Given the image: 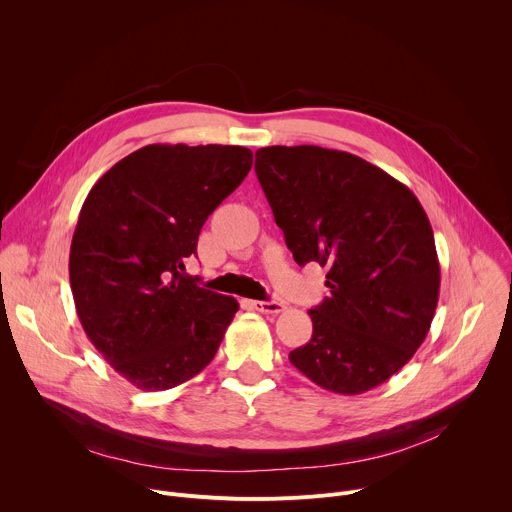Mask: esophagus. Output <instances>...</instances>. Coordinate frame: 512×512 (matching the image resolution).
<instances>
[{
	"instance_id": "1",
	"label": "esophagus",
	"mask_w": 512,
	"mask_h": 512,
	"mask_svg": "<svg viewBox=\"0 0 512 512\" xmlns=\"http://www.w3.org/2000/svg\"><path fill=\"white\" fill-rule=\"evenodd\" d=\"M253 308L257 310V312H263V314H279V312H283V304L281 302H275V300H269V302H253Z\"/></svg>"
}]
</instances>
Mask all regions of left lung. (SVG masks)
Returning a JSON list of instances; mask_svg holds the SVG:
<instances>
[{
  "label": "left lung",
  "instance_id": "8db88e82",
  "mask_svg": "<svg viewBox=\"0 0 512 512\" xmlns=\"http://www.w3.org/2000/svg\"><path fill=\"white\" fill-rule=\"evenodd\" d=\"M255 172L296 263L328 269L330 298L289 362L332 393L379 387L421 346L440 296L423 206L381 168L318 145L261 148Z\"/></svg>",
  "mask_w": 512,
  "mask_h": 512
}]
</instances>
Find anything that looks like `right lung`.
<instances>
[{
    "instance_id": "1",
    "label": "right lung",
    "mask_w": 512,
    "mask_h": 512,
    "mask_svg": "<svg viewBox=\"0 0 512 512\" xmlns=\"http://www.w3.org/2000/svg\"><path fill=\"white\" fill-rule=\"evenodd\" d=\"M241 145L154 143L91 188L68 273L79 320L111 367L143 391H166L214 358L235 298L186 275L208 214L249 174Z\"/></svg>"
}]
</instances>
